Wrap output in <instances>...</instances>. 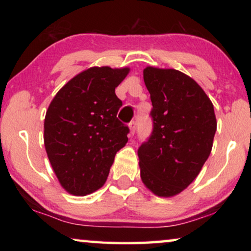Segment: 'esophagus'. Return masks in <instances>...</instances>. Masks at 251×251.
<instances>
[{"instance_id": "1", "label": "esophagus", "mask_w": 251, "mask_h": 251, "mask_svg": "<svg viewBox=\"0 0 251 251\" xmlns=\"http://www.w3.org/2000/svg\"><path fill=\"white\" fill-rule=\"evenodd\" d=\"M129 129H130V135H133L136 131V122H130L129 123Z\"/></svg>"}]
</instances>
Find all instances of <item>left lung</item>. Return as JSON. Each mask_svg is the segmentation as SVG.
<instances>
[{
  "mask_svg": "<svg viewBox=\"0 0 251 251\" xmlns=\"http://www.w3.org/2000/svg\"><path fill=\"white\" fill-rule=\"evenodd\" d=\"M153 131L138 149L140 177L157 197L170 198L193 181L210 155L217 121L214 105L193 78L147 66Z\"/></svg>",
  "mask_w": 251,
  "mask_h": 251,
  "instance_id": "left-lung-1",
  "label": "left lung"
}]
</instances>
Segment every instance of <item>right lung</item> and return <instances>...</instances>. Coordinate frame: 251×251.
I'll return each mask as SVG.
<instances>
[{"mask_svg":"<svg viewBox=\"0 0 251 251\" xmlns=\"http://www.w3.org/2000/svg\"><path fill=\"white\" fill-rule=\"evenodd\" d=\"M129 67H90L67 82L48 107L44 146L64 190L83 195L105 184L129 128L116 118L122 101L115 88Z\"/></svg>","mask_w":251,"mask_h":251,"instance_id":"add662e5","label":"right lung"}]
</instances>
